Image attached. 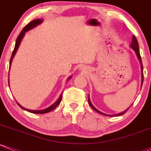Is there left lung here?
<instances>
[{
	"label": "left lung",
	"mask_w": 151,
	"mask_h": 151,
	"mask_svg": "<svg viewBox=\"0 0 151 151\" xmlns=\"http://www.w3.org/2000/svg\"><path fill=\"white\" fill-rule=\"evenodd\" d=\"M130 47H131L132 49H133L134 51H135V54H136V55H137V59H138L139 62H140V65H141V72H142V75H141V77H142V79H141V87H142V85H143V64H142L141 57H140V50H139L138 42H137L136 37H135V36H132V44H131V45H130ZM88 102H89V105L91 106V107H92V108L94 110H95L96 112H98V113H100V114H102V115H105V116H110V117H112V116H119V115H123V114H125V112H126L127 111V110H128V109L130 108V107H129V108H127V110H125V111H124V112H120V113H118V114H116V115H107V114L103 113V112H100V110H97V109H96L95 107H94V106H93V105H92V104L91 103L90 100H89V97H88Z\"/></svg>",
	"instance_id": "1"
}]
</instances>
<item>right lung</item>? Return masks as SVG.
Masks as SVG:
<instances>
[{
  "label": "right lung",
  "instance_id": "obj_1",
  "mask_svg": "<svg viewBox=\"0 0 151 151\" xmlns=\"http://www.w3.org/2000/svg\"><path fill=\"white\" fill-rule=\"evenodd\" d=\"M43 22V20L42 19H36V20H34V21H31V22L29 23L27 25H26V26L23 29L22 31H21V33H20V34L18 36L17 39H16V44H15V47H14V51H13V53H12V55H11V59H10V67H11V63H12V60H13V58L15 56V54H16V51H17L18 49H19V46L20 45V44H21V41L22 40L23 37H24V35H25V33L26 32V31H29V30L34 29V27H36V26H38V25L41 24V23ZM72 76H70V77L68 78V79H72ZM67 79V80H68ZM8 85H9V78H8ZM62 94H61L60 97H59V98L58 99L57 102H54L53 105H51L50 107H47V108L44 109V110H29V109H26V108H24V107H23L22 106H21L20 104H19L17 102V104L19 105V106L20 107H21L22 109H24V110L28 111V112H31V113H34V114H44V113H47V112H51V110H53L54 109H55L56 107H57L58 105L60 104L61 102V100H62Z\"/></svg>",
  "mask_w": 151,
  "mask_h": 151
}]
</instances>
